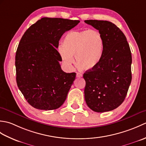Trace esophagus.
<instances>
[{"instance_id": "1", "label": "esophagus", "mask_w": 146, "mask_h": 146, "mask_svg": "<svg viewBox=\"0 0 146 146\" xmlns=\"http://www.w3.org/2000/svg\"><path fill=\"white\" fill-rule=\"evenodd\" d=\"M83 76V75L80 73H76V77L77 78H81Z\"/></svg>"}]
</instances>
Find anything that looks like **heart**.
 I'll list each match as a JSON object with an SVG mask.
<instances>
[{"label":"heart","mask_w":146,"mask_h":146,"mask_svg":"<svg viewBox=\"0 0 146 146\" xmlns=\"http://www.w3.org/2000/svg\"><path fill=\"white\" fill-rule=\"evenodd\" d=\"M104 42L101 34L95 29L73 31L67 33L59 52L64 64L70 66L75 56L76 66L82 70L97 66L103 56Z\"/></svg>","instance_id":"heart-1"}]
</instances>
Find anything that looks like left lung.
<instances>
[{
    "mask_svg": "<svg viewBox=\"0 0 146 146\" xmlns=\"http://www.w3.org/2000/svg\"><path fill=\"white\" fill-rule=\"evenodd\" d=\"M104 39L103 56L97 66L86 71L85 99L97 112L112 110L122 104L132 80V55L126 37L107 21L86 20Z\"/></svg>",
    "mask_w": 146,
    "mask_h": 146,
    "instance_id": "1",
    "label": "left lung"
}]
</instances>
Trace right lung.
<instances>
[{"label":"right lung","mask_w":146,"mask_h":146,"mask_svg":"<svg viewBox=\"0 0 146 146\" xmlns=\"http://www.w3.org/2000/svg\"><path fill=\"white\" fill-rule=\"evenodd\" d=\"M78 20L43 17L22 37L15 54L16 82L27 102L42 110L60 107L75 80L76 73L61 70L57 51L63 34Z\"/></svg>","instance_id":"obj_1"}]
</instances>
